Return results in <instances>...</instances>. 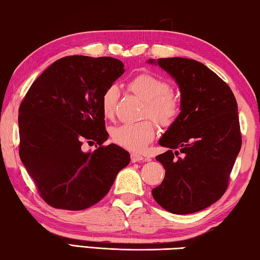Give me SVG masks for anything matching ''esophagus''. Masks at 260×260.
<instances>
[{"label": "esophagus", "instance_id": "esophagus-1", "mask_svg": "<svg viewBox=\"0 0 260 260\" xmlns=\"http://www.w3.org/2000/svg\"><path fill=\"white\" fill-rule=\"evenodd\" d=\"M131 160L132 162H141L144 160V157L139 155V153H131Z\"/></svg>", "mask_w": 260, "mask_h": 260}]
</instances>
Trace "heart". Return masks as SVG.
Instances as JSON below:
<instances>
[{
  "label": "heart",
  "mask_w": 260,
  "mask_h": 260,
  "mask_svg": "<svg viewBox=\"0 0 260 260\" xmlns=\"http://www.w3.org/2000/svg\"><path fill=\"white\" fill-rule=\"evenodd\" d=\"M128 88L141 100L147 102L146 114L162 126L172 124L180 110L177 96L170 90L164 79L153 74L142 73L134 77ZM119 95L117 86H110L101 98V110L105 118H111ZM157 127L151 120L135 124H124L111 128V139L116 144L131 151H141L155 139Z\"/></svg>",
  "instance_id": "heart-1"
}]
</instances>
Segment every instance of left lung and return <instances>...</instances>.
Wrapping results in <instances>:
<instances>
[{"mask_svg": "<svg viewBox=\"0 0 260 260\" xmlns=\"http://www.w3.org/2000/svg\"><path fill=\"white\" fill-rule=\"evenodd\" d=\"M148 63L169 73L181 94L179 116L158 141L167 148L156 157L165 178L151 193L171 213L199 212L226 191L241 150L235 96L222 79L197 60L172 57Z\"/></svg>", "mask_w": 260, "mask_h": 260, "instance_id": "left-lung-1", "label": "left lung"}]
</instances>
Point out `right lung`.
Masks as SVG:
<instances>
[{
  "mask_svg": "<svg viewBox=\"0 0 260 260\" xmlns=\"http://www.w3.org/2000/svg\"><path fill=\"white\" fill-rule=\"evenodd\" d=\"M124 72L122 61L112 57H64L43 71L21 102L20 159L52 208L79 211L96 204L129 164L125 149L102 146L109 134L101 98ZM83 140L100 147L85 153Z\"/></svg>",
  "mask_w": 260,
  "mask_h": 260,
  "instance_id": "1",
  "label": "right lung"
}]
</instances>
